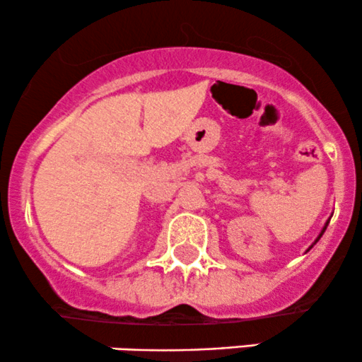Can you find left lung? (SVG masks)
<instances>
[{"label": "left lung", "mask_w": 362, "mask_h": 362, "mask_svg": "<svg viewBox=\"0 0 362 362\" xmlns=\"http://www.w3.org/2000/svg\"><path fill=\"white\" fill-rule=\"evenodd\" d=\"M327 226H328V224H325V228H323V230H322V233H320V236H322V235H323V231H325V230H327ZM320 236H318V238H317V242H318V240H320ZM317 242H315V243H317Z\"/></svg>", "instance_id": "obj_1"}]
</instances>
